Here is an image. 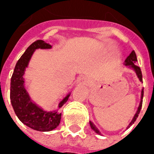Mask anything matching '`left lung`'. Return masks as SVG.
<instances>
[{
  "label": "left lung",
  "instance_id": "8db88e82",
  "mask_svg": "<svg viewBox=\"0 0 154 154\" xmlns=\"http://www.w3.org/2000/svg\"><path fill=\"white\" fill-rule=\"evenodd\" d=\"M125 62V65L129 66V67H131L132 68L134 69V71L136 72V74H137V76H138V77H139V79L142 82L143 77H142V72H141V69H140V67H139V66L135 65L136 62H137V57H136L135 52H134V51H132V52H131V54H129V56L127 57V58H126ZM143 97V89L142 92H141V101H140V104H139V108H138V110H137V112H136V114L134 115V118H133L132 121L130 122V124H129L128 127H129L131 125H133V124L134 123V121L136 120V119L138 118V116H139V112H140V110H141V107H142ZM90 125H91V128L93 129L95 132L97 133V134H100V131L97 129V128L96 127V126L94 125L93 123L91 122V121H90Z\"/></svg>",
  "mask_w": 154,
  "mask_h": 154
}]
</instances>
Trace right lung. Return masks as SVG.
<instances>
[{"mask_svg": "<svg viewBox=\"0 0 154 154\" xmlns=\"http://www.w3.org/2000/svg\"><path fill=\"white\" fill-rule=\"evenodd\" d=\"M50 44L44 40H36L31 44L16 63L11 79V101L15 113L25 125L38 131H50L57 128L61 120V113L57 111L47 112L32 102L24 86L23 75L25 67L34 51L37 48H50ZM69 95L59 103L60 108L66 103Z\"/></svg>", "mask_w": 154, "mask_h": 154, "instance_id": "right-lung-1", "label": "right lung"}]
</instances>
